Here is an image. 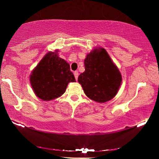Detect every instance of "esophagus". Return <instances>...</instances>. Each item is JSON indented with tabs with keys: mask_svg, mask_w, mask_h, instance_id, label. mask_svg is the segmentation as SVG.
I'll return each instance as SVG.
<instances>
[{
	"mask_svg": "<svg viewBox=\"0 0 159 159\" xmlns=\"http://www.w3.org/2000/svg\"><path fill=\"white\" fill-rule=\"evenodd\" d=\"M74 75H75V77L76 80H77L78 76H79V73H78V71H75V72H74Z\"/></svg>",
	"mask_w": 159,
	"mask_h": 159,
	"instance_id": "34e87169",
	"label": "esophagus"
}]
</instances>
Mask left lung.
<instances>
[{
  "instance_id": "1",
  "label": "left lung",
  "mask_w": 159,
  "mask_h": 159,
  "mask_svg": "<svg viewBox=\"0 0 159 159\" xmlns=\"http://www.w3.org/2000/svg\"><path fill=\"white\" fill-rule=\"evenodd\" d=\"M84 71L78 77L84 93L98 103H105L116 96L122 77L118 67L103 48L96 47L87 54Z\"/></svg>"
}]
</instances>
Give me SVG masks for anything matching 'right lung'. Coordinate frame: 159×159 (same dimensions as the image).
I'll list each match as a JSON object with an SVG mask.
<instances>
[{
  "label": "right lung",
  "mask_w": 159,
  "mask_h": 159,
  "mask_svg": "<svg viewBox=\"0 0 159 159\" xmlns=\"http://www.w3.org/2000/svg\"><path fill=\"white\" fill-rule=\"evenodd\" d=\"M58 50L48 52L32 70L30 81L34 94L43 101L61 96L68 84L76 82L69 63L58 56Z\"/></svg>",
  "instance_id": "right-lung-1"
}]
</instances>
